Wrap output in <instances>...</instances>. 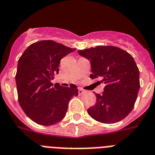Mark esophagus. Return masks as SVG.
<instances>
[{
	"instance_id": "esophagus-1",
	"label": "esophagus",
	"mask_w": 155,
	"mask_h": 155,
	"mask_svg": "<svg viewBox=\"0 0 155 155\" xmlns=\"http://www.w3.org/2000/svg\"><path fill=\"white\" fill-rule=\"evenodd\" d=\"M78 93H79V95H83L84 93H85V91L83 90L82 88H80L79 90H78Z\"/></svg>"
}]
</instances>
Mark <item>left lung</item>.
Segmentation results:
<instances>
[{
	"instance_id": "8db88e82",
	"label": "left lung",
	"mask_w": 155,
	"mask_h": 155,
	"mask_svg": "<svg viewBox=\"0 0 155 155\" xmlns=\"http://www.w3.org/2000/svg\"><path fill=\"white\" fill-rule=\"evenodd\" d=\"M90 61L91 77H99L106 86L102 95L95 94V105L87 109L92 119L103 123L123 120L132 110L140 88L139 70L134 58L114 46H97L78 50Z\"/></svg>"
}]
</instances>
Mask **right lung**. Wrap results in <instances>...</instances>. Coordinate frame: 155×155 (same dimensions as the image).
I'll list each match as a JSON object with an SVG mask.
<instances>
[{
  "label": "right lung",
  "instance_id": "1",
  "mask_svg": "<svg viewBox=\"0 0 155 155\" xmlns=\"http://www.w3.org/2000/svg\"><path fill=\"white\" fill-rule=\"evenodd\" d=\"M75 50L53 41H41L28 46L19 59L16 75L19 103L35 123L51 126L61 121L71 98L78 95L75 85L68 87L51 83L59 72L60 60Z\"/></svg>",
  "mask_w": 155,
  "mask_h": 155
}]
</instances>
